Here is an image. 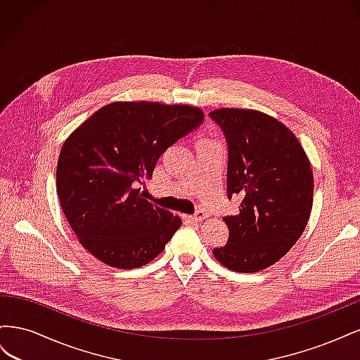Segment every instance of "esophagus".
I'll use <instances>...</instances> for the list:
<instances>
[{
  "label": "esophagus",
  "mask_w": 360,
  "mask_h": 360,
  "mask_svg": "<svg viewBox=\"0 0 360 360\" xmlns=\"http://www.w3.org/2000/svg\"><path fill=\"white\" fill-rule=\"evenodd\" d=\"M183 217H184V219H186L188 222H201V221L204 219V217H205V214H204V212L198 210L195 214H184Z\"/></svg>",
  "instance_id": "34e87169"
}]
</instances>
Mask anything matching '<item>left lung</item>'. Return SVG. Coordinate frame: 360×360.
<instances>
[{"label": "left lung", "instance_id": "obj_1", "mask_svg": "<svg viewBox=\"0 0 360 360\" xmlns=\"http://www.w3.org/2000/svg\"><path fill=\"white\" fill-rule=\"evenodd\" d=\"M209 115L228 143V198H242L238 213L224 217L230 238L213 255L233 271L264 270L288 252L308 224L309 159L296 135L264 112L221 108Z\"/></svg>", "mask_w": 360, "mask_h": 360}]
</instances>
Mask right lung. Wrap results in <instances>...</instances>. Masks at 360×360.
Returning a JSON list of instances; mask_svg holds the SVG:
<instances>
[{"label": "right lung", "mask_w": 360, "mask_h": 360, "mask_svg": "<svg viewBox=\"0 0 360 360\" xmlns=\"http://www.w3.org/2000/svg\"><path fill=\"white\" fill-rule=\"evenodd\" d=\"M202 120L197 106L114 102L64 141L57 193L91 255L111 267L138 269L165 249L181 219L144 200L135 184L151 179L163 151Z\"/></svg>", "instance_id": "1"}]
</instances>
